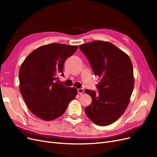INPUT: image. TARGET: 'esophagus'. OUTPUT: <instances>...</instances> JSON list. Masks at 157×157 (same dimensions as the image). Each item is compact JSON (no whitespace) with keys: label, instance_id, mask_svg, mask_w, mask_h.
I'll use <instances>...</instances> for the list:
<instances>
[{"label":"esophagus","instance_id":"obj_1","mask_svg":"<svg viewBox=\"0 0 157 157\" xmlns=\"http://www.w3.org/2000/svg\"><path fill=\"white\" fill-rule=\"evenodd\" d=\"M78 94H82L84 93V89L83 88H78Z\"/></svg>","mask_w":157,"mask_h":157}]
</instances>
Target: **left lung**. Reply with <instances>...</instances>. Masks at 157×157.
I'll list each match as a JSON object with an SVG mask.
<instances>
[{"label": "left lung", "mask_w": 157, "mask_h": 157, "mask_svg": "<svg viewBox=\"0 0 157 157\" xmlns=\"http://www.w3.org/2000/svg\"><path fill=\"white\" fill-rule=\"evenodd\" d=\"M96 76L99 93L90 90L85 92L92 103L84 109L94 124L105 126L112 124L124 113L134 87L133 65L125 52L111 42L95 40L79 46Z\"/></svg>", "instance_id": "left-lung-1"}]
</instances>
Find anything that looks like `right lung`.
<instances>
[{"label": "right lung", "instance_id": "obj_1", "mask_svg": "<svg viewBox=\"0 0 157 157\" xmlns=\"http://www.w3.org/2000/svg\"><path fill=\"white\" fill-rule=\"evenodd\" d=\"M77 46L51 43L39 47L30 53L19 71L20 91L30 111L44 121L61 116L77 89L58 83L63 76L65 60L72 56Z\"/></svg>", "mask_w": 157, "mask_h": 157}]
</instances>
